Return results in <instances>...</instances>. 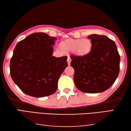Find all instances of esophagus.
Masks as SVG:
<instances>
[{"instance_id": "34e87169", "label": "esophagus", "mask_w": 131, "mask_h": 131, "mask_svg": "<svg viewBox=\"0 0 131 131\" xmlns=\"http://www.w3.org/2000/svg\"><path fill=\"white\" fill-rule=\"evenodd\" d=\"M67 62H68V65H70V62H71V58L70 57H68Z\"/></svg>"}]
</instances>
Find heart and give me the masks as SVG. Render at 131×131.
<instances>
[{"instance_id": "obj_1", "label": "heart", "mask_w": 131, "mask_h": 131, "mask_svg": "<svg viewBox=\"0 0 131 131\" xmlns=\"http://www.w3.org/2000/svg\"><path fill=\"white\" fill-rule=\"evenodd\" d=\"M61 46L66 50L73 51L79 56H84L91 50L92 43L89 39H80L69 40L61 43Z\"/></svg>"}]
</instances>
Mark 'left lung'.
<instances>
[{
	"label": "left lung",
	"instance_id": "1",
	"mask_svg": "<svg viewBox=\"0 0 131 131\" xmlns=\"http://www.w3.org/2000/svg\"><path fill=\"white\" fill-rule=\"evenodd\" d=\"M88 38L92 43L88 54L70 56L74 81L82 92L101 93L109 88L117 78L120 55L115 43L105 35L92 34Z\"/></svg>",
	"mask_w": 131,
	"mask_h": 131
}]
</instances>
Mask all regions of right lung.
<instances>
[{"label":"right lung","mask_w":131,"mask_h":131,"mask_svg":"<svg viewBox=\"0 0 131 131\" xmlns=\"http://www.w3.org/2000/svg\"><path fill=\"white\" fill-rule=\"evenodd\" d=\"M57 39L44 32L28 35L16 44L10 61V74L15 84L28 96L54 93L58 81L68 66L67 57L53 56Z\"/></svg>","instance_id":"1"}]
</instances>
